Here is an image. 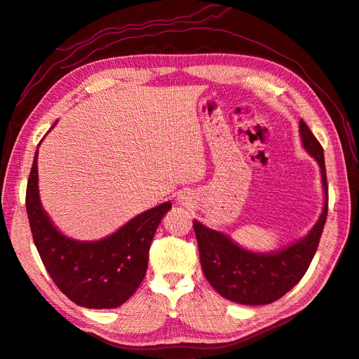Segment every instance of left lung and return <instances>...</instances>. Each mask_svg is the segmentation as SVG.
<instances>
[{
    "label": "left lung",
    "mask_w": 359,
    "mask_h": 359,
    "mask_svg": "<svg viewBox=\"0 0 359 359\" xmlns=\"http://www.w3.org/2000/svg\"><path fill=\"white\" fill-rule=\"evenodd\" d=\"M302 147L320 166L325 191L323 211L313 229L289 247L274 253H255L235 244L229 236L194 220L201 265L210 285L222 297L245 306H264L280 299L298 285L316 253L328 215V182L323 148L309 126L299 121Z\"/></svg>",
    "instance_id": "8db88e82"
}]
</instances>
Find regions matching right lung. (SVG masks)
I'll return each instance as SVG.
<instances>
[{
	"mask_svg": "<svg viewBox=\"0 0 359 359\" xmlns=\"http://www.w3.org/2000/svg\"><path fill=\"white\" fill-rule=\"evenodd\" d=\"M37 156L27 184V212L32 240L53 283L86 309H115L133 295L147 274L148 253L157 227L170 208L165 202L100 241H76L62 235L43 211Z\"/></svg>",
	"mask_w": 359,
	"mask_h": 359,
	"instance_id": "add662e5",
	"label": "right lung"
}]
</instances>
